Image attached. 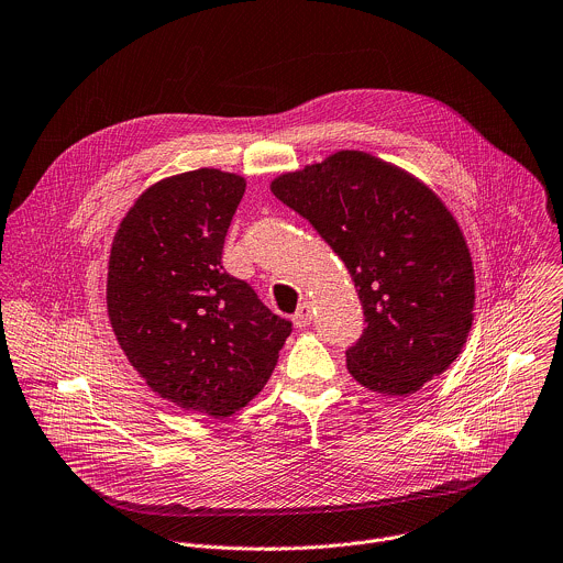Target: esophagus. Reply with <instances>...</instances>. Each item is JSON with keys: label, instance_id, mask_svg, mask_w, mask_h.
<instances>
[{"label": "esophagus", "instance_id": "esophagus-1", "mask_svg": "<svg viewBox=\"0 0 563 563\" xmlns=\"http://www.w3.org/2000/svg\"><path fill=\"white\" fill-rule=\"evenodd\" d=\"M294 324L298 327V329H305V327H309L311 324V320H313V313H311V305L305 300L300 307H298V311L294 313Z\"/></svg>", "mask_w": 563, "mask_h": 563}]
</instances>
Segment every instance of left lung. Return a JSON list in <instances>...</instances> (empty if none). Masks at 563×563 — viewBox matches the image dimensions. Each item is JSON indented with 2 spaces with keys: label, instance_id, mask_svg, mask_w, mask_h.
<instances>
[{
  "label": "left lung",
  "instance_id": "left-lung-1",
  "mask_svg": "<svg viewBox=\"0 0 563 563\" xmlns=\"http://www.w3.org/2000/svg\"><path fill=\"white\" fill-rule=\"evenodd\" d=\"M272 192L344 261L366 329L346 368L373 393L406 397L463 351L474 320V265L445 203L417 177L362 151L285 173Z\"/></svg>",
  "mask_w": 563,
  "mask_h": 563
}]
</instances>
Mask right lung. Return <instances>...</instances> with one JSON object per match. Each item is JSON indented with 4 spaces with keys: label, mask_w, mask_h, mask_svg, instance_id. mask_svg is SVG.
Segmentation results:
<instances>
[{
    "label": "right lung",
    "mask_w": 563,
    "mask_h": 563,
    "mask_svg": "<svg viewBox=\"0 0 563 563\" xmlns=\"http://www.w3.org/2000/svg\"><path fill=\"white\" fill-rule=\"evenodd\" d=\"M245 179L217 168L166 177L122 219L107 311L120 349L162 399L223 419L267 384L291 322L221 265Z\"/></svg>",
    "instance_id": "obj_1"
}]
</instances>
